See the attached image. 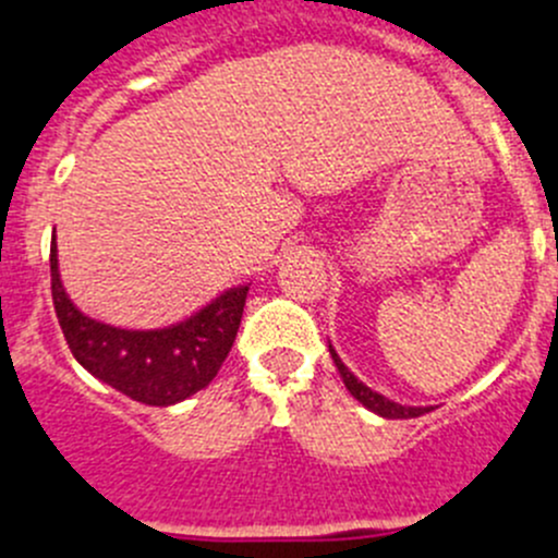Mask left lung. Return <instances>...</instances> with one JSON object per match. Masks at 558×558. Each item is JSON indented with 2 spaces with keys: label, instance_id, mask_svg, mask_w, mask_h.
I'll list each match as a JSON object with an SVG mask.
<instances>
[{
  "label": "left lung",
  "instance_id": "obj_1",
  "mask_svg": "<svg viewBox=\"0 0 558 558\" xmlns=\"http://www.w3.org/2000/svg\"><path fill=\"white\" fill-rule=\"evenodd\" d=\"M330 355H332V363H336L338 374H341L343 385H347V390H350L352 397H355L357 402L363 404V408L372 410V413L383 415V418H415V415L429 413V408H404V404L390 402V399L379 397L377 390H372V388H368V385H363L361 379H357L355 374L350 372V368L343 366L341 357L336 355V350H332V347H330Z\"/></svg>",
  "mask_w": 558,
  "mask_h": 558
}]
</instances>
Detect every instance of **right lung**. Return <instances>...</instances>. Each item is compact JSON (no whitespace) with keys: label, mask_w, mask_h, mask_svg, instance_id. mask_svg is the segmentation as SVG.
<instances>
[{"label":"right lung","mask_w":558,"mask_h":558,"mask_svg":"<svg viewBox=\"0 0 558 558\" xmlns=\"http://www.w3.org/2000/svg\"><path fill=\"white\" fill-rule=\"evenodd\" d=\"M51 300L76 361L134 402L168 408L206 388L226 363L242 322L247 286L226 291L201 314L165 330H121L74 308L57 272L51 247Z\"/></svg>","instance_id":"obj_1"}]
</instances>
